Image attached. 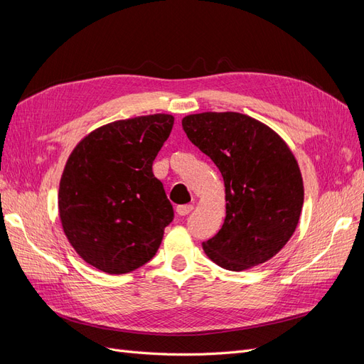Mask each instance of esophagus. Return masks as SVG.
<instances>
[{"mask_svg": "<svg viewBox=\"0 0 364 364\" xmlns=\"http://www.w3.org/2000/svg\"><path fill=\"white\" fill-rule=\"evenodd\" d=\"M193 211V205H179L176 208V213L179 215H188Z\"/></svg>", "mask_w": 364, "mask_h": 364, "instance_id": "34e87169", "label": "esophagus"}]
</instances>
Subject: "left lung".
Wrapping results in <instances>:
<instances>
[{"mask_svg": "<svg viewBox=\"0 0 364 364\" xmlns=\"http://www.w3.org/2000/svg\"><path fill=\"white\" fill-rule=\"evenodd\" d=\"M182 127L225 181L226 218L203 243L205 253L232 272L269 261L291 238L304 205L291 150L277 132L238 112L188 115Z\"/></svg>", "mask_w": 364, "mask_h": 364, "instance_id": "obj_1", "label": "left lung"}]
</instances>
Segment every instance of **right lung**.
<instances>
[{"label":"right lung","mask_w":364,"mask_h":364,"mask_svg":"<svg viewBox=\"0 0 364 364\" xmlns=\"http://www.w3.org/2000/svg\"><path fill=\"white\" fill-rule=\"evenodd\" d=\"M174 118L119 119L91 132L70 155L59 186L63 232L95 269L123 274L149 262L174 217L151 165Z\"/></svg>","instance_id":"add662e5"}]
</instances>
